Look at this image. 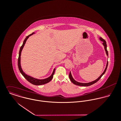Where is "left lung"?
Masks as SVG:
<instances>
[{"label": "left lung", "mask_w": 121, "mask_h": 121, "mask_svg": "<svg viewBox=\"0 0 121 121\" xmlns=\"http://www.w3.org/2000/svg\"><path fill=\"white\" fill-rule=\"evenodd\" d=\"M99 39H100V40H101V41H102L103 42V45H104V49H105V52H106V54H107V55H108V51H107V44H106V41H105L104 39L102 37H100ZM108 65V61H107V64H106V68H105V69L104 70V72L103 73H102L96 80H95L94 81H93V82H88V83H81V82H79L76 81L75 80H74L73 79V77H72V76L71 72H70V73H69V79H70V81H71V82H72V83H73L74 84H75V85H78V86H90V85H93V84L96 83L97 82H98V81L101 79V78L102 77V76L105 73V72H106V70H107V69Z\"/></svg>", "instance_id": "1"}]
</instances>
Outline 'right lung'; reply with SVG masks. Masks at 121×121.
<instances>
[{"mask_svg": "<svg viewBox=\"0 0 121 121\" xmlns=\"http://www.w3.org/2000/svg\"><path fill=\"white\" fill-rule=\"evenodd\" d=\"M35 33H33L32 34L29 35L28 36H26V39H25V40L23 41V44L21 46V47H20L19 51V56H18V60H17V65H18V68L19 70L20 71V72L22 74V75L25 78V79H26L29 82H30L31 83L35 85H43V84H46L48 82H50L52 80V78H53V75L54 73L55 72V69H53V71L52 73V74L50 76H49V77L44 79H36L33 77H31L29 75H28L27 74H26V73H24V72H23V70L21 68V64H20V56H21V53L22 50L25 45V43L27 40V39H28V38L31 35L34 34Z\"/></svg>", "mask_w": 121, "mask_h": 121, "instance_id": "obj_1", "label": "right lung"}]
</instances>
